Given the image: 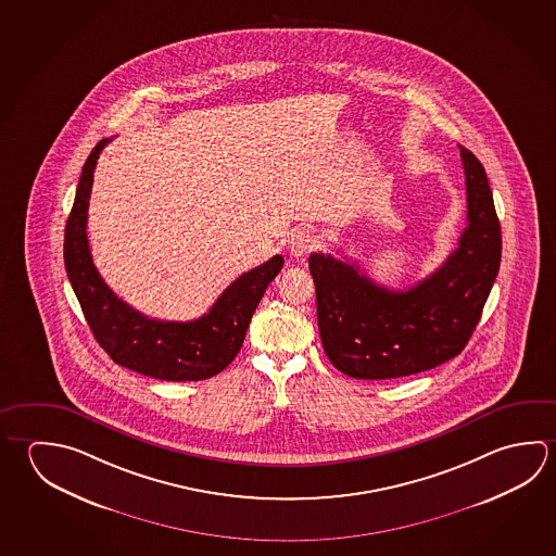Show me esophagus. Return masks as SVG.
I'll return each mask as SVG.
<instances>
[{"mask_svg": "<svg viewBox=\"0 0 556 556\" xmlns=\"http://www.w3.org/2000/svg\"><path fill=\"white\" fill-rule=\"evenodd\" d=\"M314 248H316V238L312 236L311 230H296L289 238V252L294 257H304L311 254Z\"/></svg>", "mask_w": 556, "mask_h": 556, "instance_id": "esophagus-1", "label": "esophagus"}]
</instances>
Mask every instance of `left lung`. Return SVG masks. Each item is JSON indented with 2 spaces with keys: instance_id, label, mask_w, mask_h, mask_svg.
Masks as SVG:
<instances>
[{
  "instance_id": "8db88e82",
  "label": "left lung",
  "mask_w": 556,
  "mask_h": 556,
  "mask_svg": "<svg viewBox=\"0 0 556 556\" xmlns=\"http://www.w3.org/2000/svg\"><path fill=\"white\" fill-rule=\"evenodd\" d=\"M467 177V228L445 264L408 291H389L359 267L311 254L321 345L353 379H399L465 350L496 281L502 230L486 172L458 147Z\"/></svg>"
}]
</instances>
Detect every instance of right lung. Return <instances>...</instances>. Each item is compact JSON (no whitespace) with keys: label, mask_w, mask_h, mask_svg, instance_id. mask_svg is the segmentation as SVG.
Wrapping results in <instances>:
<instances>
[{"label":"right lung","mask_w":556,"mask_h":556,"mask_svg":"<svg viewBox=\"0 0 556 556\" xmlns=\"http://www.w3.org/2000/svg\"><path fill=\"white\" fill-rule=\"evenodd\" d=\"M111 140H99L86 160L66 223L64 264L72 289L93 338L121 367L174 382L211 379L238 355L265 289L281 271L282 257L274 255L264 265L240 275L213 308L197 320H154L128 306L98 274L86 235L93 172L101 150Z\"/></svg>","instance_id":"1"}]
</instances>
